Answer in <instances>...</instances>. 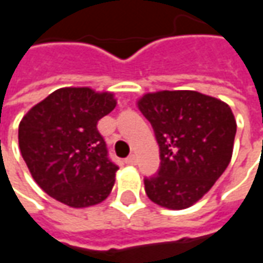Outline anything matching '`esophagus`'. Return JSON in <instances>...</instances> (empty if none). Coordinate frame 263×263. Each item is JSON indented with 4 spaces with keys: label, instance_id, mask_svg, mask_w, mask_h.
I'll return each mask as SVG.
<instances>
[{
    "label": "esophagus",
    "instance_id": "1",
    "mask_svg": "<svg viewBox=\"0 0 263 263\" xmlns=\"http://www.w3.org/2000/svg\"><path fill=\"white\" fill-rule=\"evenodd\" d=\"M125 162L128 165H137V156L135 155H131V156H128L125 159Z\"/></svg>",
    "mask_w": 263,
    "mask_h": 263
}]
</instances>
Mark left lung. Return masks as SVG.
<instances>
[{
  "label": "left lung",
  "mask_w": 263,
  "mask_h": 263,
  "mask_svg": "<svg viewBox=\"0 0 263 263\" xmlns=\"http://www.w3.org/2000/svg\"><path fill=\"white\" fill-rule=\"evenodd\" d=\"M137 104L160 154L159 172L145 179V192L165 209L192 207L231 160L237 121L230 105L193 90L146 92Z\"/></svg>",
  "instance_id": "8db88e82"
}]
</instances>
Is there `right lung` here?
I'll return each instance as SVG.
<instances>
[{
	"label": "right lung",
	"mask_w": 263,
	"mask_h": 263,
	"mask_svg": "<svg viewBox=\"0 0 263 263\" xmlns=\"http://www.w3.org/2000/svg\"><path fill=\"white\" fill-rule=\"evenodd\" d=\"M115 105L114 92L63 87L24 115L18 129L21 154L45 193L73 209L108 197L118 166L108 159L97 122Z\"/></svg>",
	"instance_id": "obj_1"
}]
</instances>
